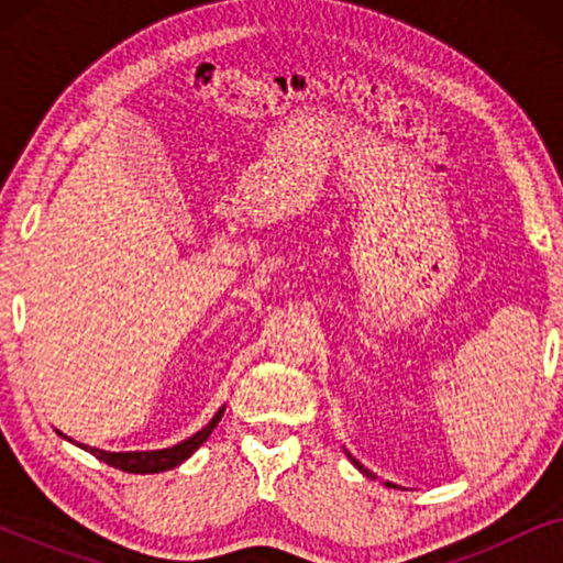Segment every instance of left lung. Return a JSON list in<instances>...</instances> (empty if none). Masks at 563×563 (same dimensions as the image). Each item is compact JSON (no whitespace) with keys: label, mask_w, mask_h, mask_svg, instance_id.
Segmentation results:
<instances>
[{"label":"left lung","mask_w":563,"mask_h":563,"mask_svg":"<svg viewBox=\"0 0 563 563\" xmlns=\"http://www.w3.org/2000/svg\"><path fill=\"white\" fill-rule=\"evenodd\" d=\"M353 464H356V466H358V461H353ZM358 468H361V466H358ZM361 472H364L366 476H372V479H374V474H372V472H366V468H361Z\"/></svg>","instance_id":"1"}]
</instances>
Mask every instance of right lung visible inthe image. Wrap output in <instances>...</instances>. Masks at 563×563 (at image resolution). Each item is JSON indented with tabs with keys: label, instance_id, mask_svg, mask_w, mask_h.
Segmentation results:
<instances>
[{
	"label": "right lung",
	"instance_id": "1",
	"mask_svg": "<svg viewBox=\"0 0 563 563\" xmlns=\"http://www.w3.org/2000/svg\"><path fill=\"white\" fill-rule=\"evenodd\" d=\"M222 410L225 407H220L218 412H214V418L207 422V426L195 433L187 441L172 445V449H164V451H130V453H110V451H99V449H89V445H81V449H87L91 456H97L99 461H104V464H110L114 468H120V472H128V474H158V472H168V468L179 466L181 461H187L191 453H195L199 445H202L210 433L218 426L220 418H222Z\"/></svg>",
	"mask_w": 563,
	"mask_h": 563
}]
</instances>
